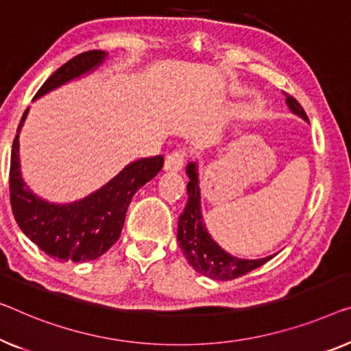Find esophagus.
Instances as JSON below:
<instances>
[{
  "instance_id": "esophagus-1",
  "label": "esophagus",
  "mask_w": 351,
  "mask_h": 351,
  "mask_svg": "<svg viewBox=\"0 0 351 351\" xmlns=\"http://www.w3.org/2000/svg\"><path fill=\"white\" fill-rule=\"evenodd\" d=\"M184 156L186 153L182 149L171 151V153L167 156L164 169L167 171H180L182 169V165H184Z\"/></svg>"
}]
</instances>
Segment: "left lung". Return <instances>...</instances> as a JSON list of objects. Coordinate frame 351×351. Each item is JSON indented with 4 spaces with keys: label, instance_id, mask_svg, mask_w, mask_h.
I'll return each mask as SVG.
<instances>
[{
    "label": "left lung",
    "instance_id": "obj_1",
    "mask_svg": "<svg viewBox=\"0 0 351 351\" xmlns=\"http://www.w3.org/2000/svg\"><path fill=\"white\" fill-rule=\"evenodd\" d=\"M285 102L289 106L290 112L296 117L309 123L304 108L300 106V102L295 97L285 94ZM186 173L189 176L187 182V195L189 202L178 219V243L184 254L186 260L192 265V268L203 276L214 280H230L241 277L250 273L252 269L260 268L266 261H269L274 255L265 258L249 260L233 257L219 245L211 234L208 233V228L203 222L202 216V202H200V181H198V164L191 162L186 167Z\"/></svg>",
    "mask_w": 351,
    "mask_h": 351
}]
</instances>
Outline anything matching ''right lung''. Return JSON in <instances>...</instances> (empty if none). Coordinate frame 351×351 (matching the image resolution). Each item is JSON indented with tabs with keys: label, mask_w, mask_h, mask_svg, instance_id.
<instances>
[{
	"label": "right lung",
	"mask_w": 351,
	"mask_h": 351,
	"mask_svg": "<svg viewBox=\"0 0 351 351\" xmlns=\"http://www.w3.org/2000/svg\"><path fill=\"white\" fill-rule=\"evenodd\" d=\"M107 58V51L91 50L74 56L55 71L33 101L64 83L90 74ZM25 110L12 143L9 170L10 205L22 232L40 250L60 261H90L107 252L118 241L125 213L134 193L153 180L164 167V158L130 162L101 189L72 203H51L36 195L20 171V130L28 114Z\"/></svg>",
	"instance_id": "add662e5"
}]
</instances>
